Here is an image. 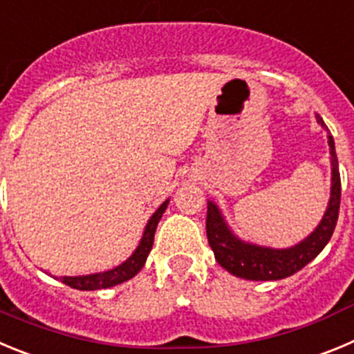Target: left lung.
<instances>
[{
    "mask_svg": "<svg viewBox=\"0 0 354 354\" xmlns=\"http://www.w3.org/2000/svg\"><path fill=\"white\" fill-rule=\"evenodd\" d=\"M316 118L317 123L324 130H328L323 118ZM328 145H330L333 165L330 205H328L326 213L316 231L312 232L307 240L295 247L277 250V248L257 247V245L240 241L232 236L227 225L222 221L218 208L209 201L208 212H206V234H208V243L215 254V259L218 261L222 268H225L232 275L247 280H280L300 272L305 264L310 263L326 247L335 231L340 208V173L332 136H328Z\"/></svg>",
    "mask_w": 354,
    "mask_h": 354,
    "instance_id": "left-lung-1",
    "label": "left lung"
}]
</instances>
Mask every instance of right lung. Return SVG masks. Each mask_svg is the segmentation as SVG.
Masks as SVG:
<instances>
[{
	"label": "right lung",
	"instance_id": "add662e5",
	"mask_svg": "<svg viewBox=\"0 0 354 354\" xmlns=\"http://www.w3.org/2000/svg\"><path fill=\"white\" fill-rule=\"evenodd\" d=\"M167 203L169 201H164L160 208L153 213V216L149 218L148 225L145 229V234H142V240L139 243V247L136 248V252L132 254V257L125 261L123 264L116 266L114 270L104 273H95V275H82V277H62L63 284L70 286V288L79 289V291H93V289H106L113 288L116 284H122L125 280L132 279L133 275H138L139 270L145 266L146 257H148L149 250L153 247L155 240V231H157L158 221L162 218V213L167 208Z\"/></svg>",
	"mask_w": 354,
	"mask_h": 354
}]
</instances>
